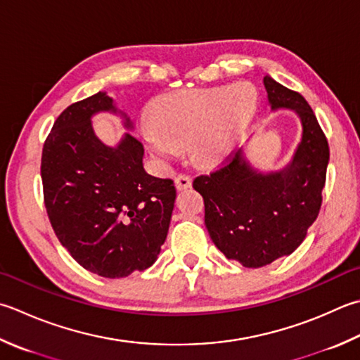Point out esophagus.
I'll use <instances>...</instances> for the list:
<instances>
[{"mask_svg": "<svg viewBox=\"0 0 360 360\" xmlns=\"http://www.w3.org/2000/svg\"><path fill=\"white\" fill-rule=\"evenodd\" d=\"M174 186L178 190H186L192 187V179L187 174H179L174 178Z\"/></svg>", "mask_w": 360, "mask_h": 360, "instance_id": "obj_1", "label": "esophagus"}]
</instances>
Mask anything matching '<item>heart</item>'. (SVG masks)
I'll return each mask as SVG.
<instances>
[{"label": "heart", "mask_w": 360, "mask_h": 360, "mask_svg": "<svg viewBox=\"0 0 360 360\" xmlns=\"http://www.w3.org/2000/svg\"><path fill=\"white\" fill-rule=\"evenodd\" d=\"M257 91L248 82L168 91L153 101L140 136L158 160L168 164L192 142L193 158L217 164L228 158L256 114Z\"/></svg>", "instance_id": "heart-1"}]
</instances>
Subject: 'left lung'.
Wrapping results in <instances>:
<instances>
[{
  "instance_id": "1",
  "label": "left lung",
  "mask_w": 360,
  "mask_h": 360,
  "mask_svg": "<svg viewBox=\"0 0 360 360\" xmlns=\"http://www.w3.org/2000/svg\"><path fill=\"white\" fill-rule=\"evenodd\" d=\"M270 109L293 110L301 140L290 162L260 172L240 148L226 164L193 181L204 198V224L224 256L259 269L288 256L319 217L329 164V146L311 105L300 94L264 76Z\"/></svg>"
}]
</instances>
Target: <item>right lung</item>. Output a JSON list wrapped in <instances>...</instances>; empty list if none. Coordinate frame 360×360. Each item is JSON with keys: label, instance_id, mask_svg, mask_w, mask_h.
Returning <instances> with one entry per match:
<instances>
[{"label": "right lung", "instance_id": "add662e5", "mask_svg": "<svg viewBox=\"0 0 360 360\" xmlns=\"http://www.w3.org/2000/svg\"><path fill=\"white\" fill-rule=\"evenodd\" d=\"M101 112L134 129L105 91L68 105L44 145L41 182L59 242L86 270L115 279L156 262L176 188L172 179L146 173L143 145L129 132L115 146L101 142L91 126V117Z\"/></svg>", "mask_w": 360, "mask_h": 360}]
</instances>
